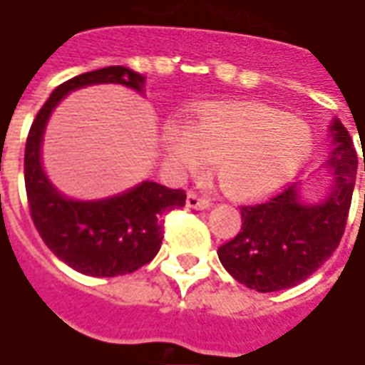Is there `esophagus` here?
Returning a JSON list of instances; mask_svg holds the SVG:
<instances>
[{
  "mask_svg": "<svg viewBox=\"0 0 365 365\" xmlns=\"http://www.w3.org/2000/svg\"><path fill=\"white\" fill-rule=\"evenodd\" d=\"M186 206L192 210H208L210 200L208 198H202L196 192H188V196H186Z\"/></svg>",
  "mask_w": 365,
  "mask_h": 365,
  "instance_id": "obj_1",
  "label": "esophagus"
}]
</instances>
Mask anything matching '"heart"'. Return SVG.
<instances>
[{
    "instance_id": "b5f03b06",
    "label": "heart",
    "mask_w": 365,
    "mask_h": 365,
    "mask_svg": "<svg viewBox=\"0 0 365 365\" xmlns=\"http://www.w3.org/2000/svg\"><path fill=\"white\" fill-rule=\"evenodd\" d=\"M165 150L180 173H196L208 159L233 198H259L299 171L311 150V126L262 103L202 106L190 124L165 130Z\"/></svg>"
}]
</instances>
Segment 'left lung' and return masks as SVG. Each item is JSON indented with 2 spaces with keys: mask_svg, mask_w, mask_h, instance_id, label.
<instances>
[{
  "mask_svg": "<svg viewBox=\"0 0 365 365\" xmlns=\"http://www.w3.org/2000/svg\"><path fill=\"white\" fill-rule=\"evenodd\" d=\"M329 138L331 186L324 198L303 200L302 182H294L270 200L243 206L237 237L217 249L223 268L247 288L262 294L294 288L339 247L352 202L358 155L339 118H332Z\"/></svg>",
  "mask_w": 365,
  "mask_h": 365,
  "instance_id": "1",
  "label": "left lung"
}]
</instances>
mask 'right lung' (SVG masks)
Segmentation results:
<instances>
[{
	"label": "right lung",
	"instance_id": "1",
	"mask_svg": "<svg viewBox=\"0 0 365 365\" xmlns=\"http://www.w3.org/2000/svg\"><path fill=\"white\" fill-rule=\"evenodd\" d=\"M116 83L143 93L145 77L124 66L87 71L56 87L34 118L25 148V188L42 241L68 267L95 278L130 274L153 260L163 241V217L182 208L185 190L142 180L101 200L62 194L42 167V140L54 108L66 95L89 85Z\"/></svg>",
	"mask_w": 365,
	"mask_h": 365
}]
</instances>
